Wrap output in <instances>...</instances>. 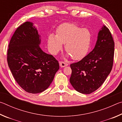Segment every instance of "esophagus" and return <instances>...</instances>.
I'll return each mask as SVG.
<instances>
[{
    "label": "esophagus",
    "instance_id": "34e87169",
    "mask_svg": "<svg viewBox=\"0 0 122 122\" xmlns=\"http://www.w3.org/2000/svg\"><path fill=\"white\" fill-rule=\"evenodd\" d=\"M59 64H60V66L61 67H64L68 66V64L67 63H66L65 62H63V61H60Z\"/></svg>",
    "mask_w": 122,
    "mask_h": 122
}]
</instances>
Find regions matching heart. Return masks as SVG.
<instances>
[{
	"mask_svg": "<svg viewBox=\"0 0 122 122\" xmlns=\"http://www.w3.org/2000/svg\"><path fill=\"white\" fill-rule=\"evenodd\" d=\"M89 30L71 23L60 25L56 30V36L49 35L47 43L50 53L56 55L62 49V44L68 55L74 60L81 59L88 53L91 43Z\"/></svg>",
	"mask_w": 122,
	"mask_h": 122,
	"instance_id": "heart-1",
	"label": "heart"
}]
</instances>
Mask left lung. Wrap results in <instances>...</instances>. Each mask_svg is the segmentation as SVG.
<instances>
[{
	"instance_id": "8db88e82",
	"label": "left lung",
	"mask_w": 122,
	"mask_h": 122,
	"mask_svg": "<svg viewBox=\"0 0 122 122\" xmlns=\"http://www.w3.org/2000/svg\"><path fill=\"white\" fill-rule=\"evenodd\" d=\"M114 47L110 30L103 26L93 50L81 60L71 65L70 82L77 92L89 94L102 86L112 69Z\"/></svg>"
}]
</instances>
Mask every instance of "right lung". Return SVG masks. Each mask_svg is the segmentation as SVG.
<instances>
[{
    "instance_id": "1",
    "label": "right lung",
    "mask_w": 122,
    "mask_h": 122,
    "mask_svg": "<svg viewBox=\"0 0 122 122\" xmlns=\"http://www.w3.org/2000/svg\"><path fill=\"white\" fill-rule=\"evenodd\" d=\"M40 42L36 28L26 21L15 30L9 45L8 65L16 82L29 93L48 88L59 69L58 61L42 51Z\"/></svg>"
}]
</instances>
